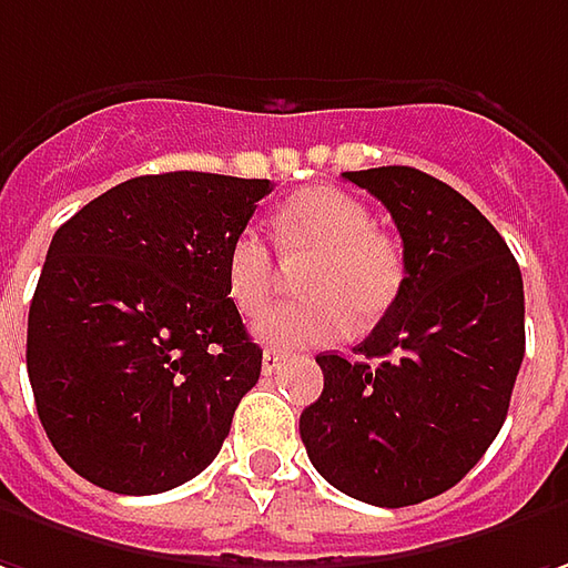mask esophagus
I'll list each match as a JSON object with an SVG mask.
<instances>
[{
    "label": "esophagus",
    "instance_id": "esophagus-1",
    "mask_svg": "<svg viewBox=\"0 0 568 568\" xmlns=\"http://www.w3.org/2000/svg\"><path fill=\"white\" fill-rule=\"evenodd\" d=\"M285 362V352H280V348H266L264 352V374L270 377V374H276L280 367H283Z\"/></svg>",
    "mask_w": 568,
    "mask_h": 568
}]
</instances>
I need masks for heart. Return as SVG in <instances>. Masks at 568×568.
Listing matches in <instances>:
<instances>
[{"label": "heart", "mask_w": 568, "mask_h": 568, "mask_svg": "<svg viewBox=\"0 0 568 568\" xmlns=\"http://www.w3.org/2000/svg\"><path fill=\"white\" fill-rule=\"evenodd\" d=\"M276 239L288 264L308 261L298 276L304 298L264 311L283 283L273 247L242 229L225 251V295L242 314H257L254 333L280 348L343 339L352 321L377 323L399 298L405 261L399 245L374 229L371 206L339 187L314 185L276 213Z\"/></svg>", "instance_id": "obj_1"}]
</instances>
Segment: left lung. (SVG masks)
Returning <instances> with one entry per match:
<instances>
[{
	"label": "left lung",
	"mask_w": 568,
	"mask_h": 568,
	"mask_svg": "<svg viewBox=\"0 0 568 568\" xmlns=\"http://www.w3.org/2000/svg\"><path fill=\"white\" fill-rule=\"evenodd\" d=\"M402 235L399 298L355 355H317L307 459L348 497L415 506L456 487L499 434L525 358V292L503 235L456 187L412 166L343 172Z\"/></svg>",
	"instance_id": "left-lung-1"
}]
</instances>
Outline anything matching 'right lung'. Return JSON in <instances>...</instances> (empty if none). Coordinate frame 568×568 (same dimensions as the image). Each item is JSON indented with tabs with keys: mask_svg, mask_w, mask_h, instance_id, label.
Returning a JSON list of instances; mask_svg holds the SVG:
<instances>
[{
	"mask_svg": "<svg viewBox=\"0 0 568 568\" xmlns=\"http://www.w3.org/2000/svg\"><path fill=\"white\" fill-rule=\"evenodd\" d=\"M266 179L141 175L59 225L28 317V374L55 453L90 484L148 497L216 459L261 377L225 251Z\"/></svg>",
	"mask_w": 568,
	"mask_h": 568,
	"instance_id": "right-lung-1",
	"label": "right lung"
}]
</instances>
